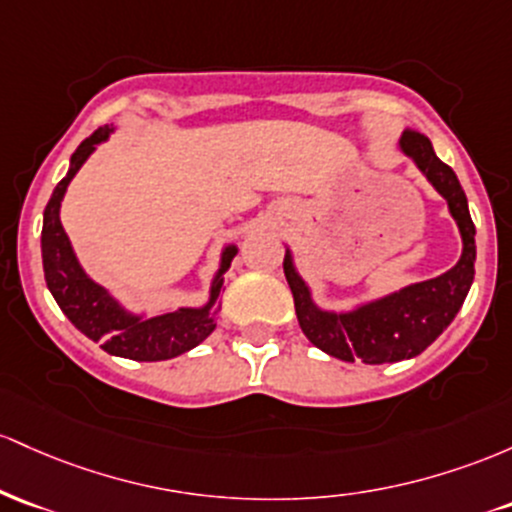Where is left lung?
Listing matches in <instances>:
<instances>
[{
    "mask_svg": "<svg viewBox=\"0 0 512 512\" xmlns=\"http://www.w3.org/2000/svg\"><path fill=\"white\" fill-rule=\"evenodd\" d=\"M401 149L428 176L435 191L447 200L452 217L457 220L464 251L455 268L433 280L404 287L384 300L365 304L355 312L331 314L314 307L307 285L292 268L290 254H285L283 261L304 336L324 353L346 363L363 360L367 365H382L416 358L452 324L474 280L476 229L467 208V195L459 186L455 171L440 162L423 132L406 130L401 135Z\"/></svg>",
    "mask_w": 512,
    "mask_h": 512,
    "instance_id": "1",
    "label": "left lung"
}]
</instances>
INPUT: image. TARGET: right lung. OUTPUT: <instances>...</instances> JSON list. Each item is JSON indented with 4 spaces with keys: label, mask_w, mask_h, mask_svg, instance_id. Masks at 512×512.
<instances>
[{
    "label": "right lung",
    "mask_w": 512,
    "mask_h": 512,
    "mask_svg": "<svg viewBox=\"0 0 512 512\" xmlns=\"http://www.w3.org/2000/svg\"><path fill=\"white\" fill-rule=\"evenodd\" d=\"M108 132L111 128H99L77 147V152L72 154L70 171L57 183L48 205H45L43 237H40L45 283L65 317L91 341H101V348L106 353L140 360V363L169 360L195 348L215 331V317L220 312L222 273H227L229 263L237 256V249L229 246L225 251L222 268L212 285L210 302L203 309H179V312H166L145 321L130 317L125 309H120V304L101 285L86 278L60 222V203L67 191V183L86 162V157L94 152V147L106 140Z\"/></svg>",
    "instance_id": "1"
}]
</instances>
